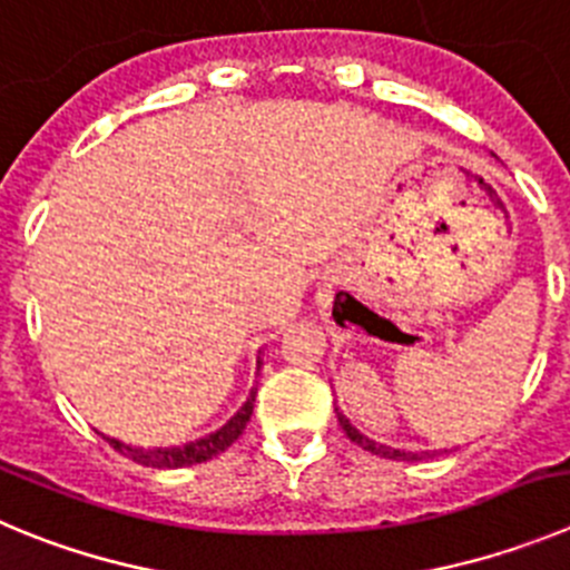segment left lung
<instances>
[{"instance_id": "obj_1", "label": "left lung", "mask_w": 570, "mask_h": 570, "mask_svg": "<svg viewBox=\"0 0 570 570\" xmlns=\"http://www.w3.org/2000/svg\"><path fill=\"white\" fill-rule=\"evenodd\" d=\"M337 419H340V428L345 430V435H348L351 441H354V444H360L363 446V450H368V453H374V455H387V459H396V461H405V459H411V453H402V450H391V446H382V444H376V441H371V439H365L363 433H360L357 428H351V422L345 416H340L337 413Z\"/></svg>"}]
</instances>
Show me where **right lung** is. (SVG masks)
<instances>
[{
    "mask_svg": "<svg viewBox=\"0 0 570 570\" xmlns=\"http://www.w3.org/2000/svg\"><path fill=\"white\" fill-rule=\"evenodd\" d=\"M253 402H255V391L249 393V399L244 402L242 411H238L236 416L225 424V428L216 430V433H210V435H205V439H199V441H190V444H185V446H171V450H163V446H157V450H142V446H129L117 439H106V441L115 446L117 453H124L126 459L137 461V464H142V466L177 470V466L202 464V461H210L213 455L225 453L227 446H230L233 441L244 433L249 416H253Z\"/></svg>",
    "mask_w": 570,
    "mask_h": 570,
    "instance_id": "obj_1",
    "label": "right lung"
}]
</instances>
